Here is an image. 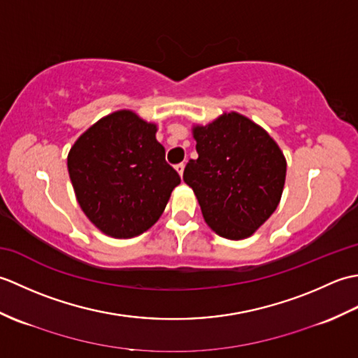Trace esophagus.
<instances>
[{"mask_svg":"<svg viewBox=\"0 0 358 358\" xmlns=\"http://www.w3.org/2000/svg\"><path fill=\"white\" fill-rule=\"evenodd\" d=\"M175 169H177V172L180 173V177H181V175H183V172H185V163L177 164V166H175Z\"/></svg>","mask_w":358,"mask_h":358,"instance_id":"1","label":"esophagus"}]
</instances>
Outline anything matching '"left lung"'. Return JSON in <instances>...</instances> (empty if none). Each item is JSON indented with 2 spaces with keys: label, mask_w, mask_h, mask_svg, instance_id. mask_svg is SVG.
<instances>
[{
  "label": "left lung",
  "mask_w": 358,
  "mask_h": 358,
  "mask_svg": "<svg viewBox=\"0 0 358 358\" xmlns=\"http://www.w3.org/2000/svg\"><path fill=\"white\" fill-rule=\"evenodd\" d=\"M199 158L189 159L183 180L192 187L206 223L229 240L250 237L277 209L286 159L254 121L231 112L194 127Z\"/></svg>",
  "instance_id": "8db88e82"
}]
</instances>
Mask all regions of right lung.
Segmentation results:
<instances>
[{
  "label": "right lung",
  "instance_id": "add662e5",
  "mask_svg": "<svg viewBox=\"0 0 358 358\" xmlns=\"http://www.w3.org/2000/svg\"><path fill=\"white\" fill-rule=\"evenodd\" d=\"M155 132V124L118 110L89 127L67 157L83 212L110 237L131 238L148 231L180 185Z\"/></svg>",
  "mask_w": 358,
  "mask_h": 358
}]
</instances>
